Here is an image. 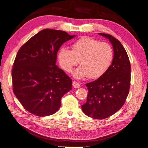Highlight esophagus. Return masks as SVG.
<instances>
[{
  "label": "esophagus",
  "instance_id": "34e87169",
  "mask_svg": "<svg viewBox=\"0 0 148 148\" xmlns=\"http://www.w3.org/2000/svg\"><path fill=\"white\" fill-rule=\"evenodd\" d=\"M72 85H73L74 88H78L80 87V84L78 82H76V81H73L72 82Z\"/></svg>",
  "mask_w": 148,
  "mask_h": 148
}]
</instances>
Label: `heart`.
<instances>
[{"mask_svg":"<svg viewBox=\"0 0 148 148\" xmlns=\"http://www.w3.org/2000/svg\"><path fill=\"white\" fill-rule=\"evenodd\" d=\"M114 53L111 46L106 42L84 36L76 40L70 49L62 47L57 53L59 65L63 70L70 72L78 64L80 67L73 72L79 79L88 76L97 79L102 76L111 66Z\"/></svg>","mask_w":148,"mask_h":148,"instance_id":"obj_1","label":"heart"}]
</instances>
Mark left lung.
Here are the masks:
<instances>
[{"label": "left lung", "mask_w": 148, "mask_h": 148, "mask_svg": "<svg viewBox=\"0 0 148 148\" xmlns=\"http://www.w3.org/2000/svg\"><path fill=\"white\" fill-rule=\"evenodd\" d=\"M99 34L112 44L114 57L109 69L102 76L86 84L88 90L87 100L81 108L89 117L102 119L114 114L125 103L129 93L131 67L121 43L110 34Z\"/></svg>", "instance_id": "1"}]
</instances>
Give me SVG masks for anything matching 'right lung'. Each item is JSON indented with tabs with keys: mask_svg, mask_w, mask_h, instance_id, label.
I'll return each instance as SVG.
<instances>
[{
	"mask_svg": "<svg viewBox=\"0 0 148 148\" xmlns=\"http://www.w3.org/2000/svg\"><path fill=\"white\" fill-rule=\"evenodd\" d=\"M75 37L62 30L44 29L19 49L12 70L13 92L27 111L38 116L54 114L72 89V79L56 65L57 52Z\"/></svg>",
	"mask_w": 148,
	"mask_h": 148,
	"instance_id": "add662e5",
	"label": "right lung"
}]
</instances>
